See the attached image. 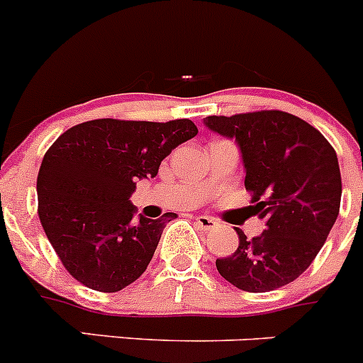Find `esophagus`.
Masks as SVG:
<instances>
[{"label":"esophagus","mask_w":363,"mask_h":363,"mask_svg":"<svg viewBox=\"0 0 363 363\" xmlns=\"http://www.w3.org/2000/svg\"><path fill=\"white\" fill-rule=\"evenodd\" d=\"M195 225H197L201 231H213V229H216L218 222H216L215 218H211V216L199 215L197 218H195Z\"/></svg>","instance_id":"obj_1"}]
</instances>
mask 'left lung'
<instances>
[{"label":"left lung","instance_id":"8db88e82","mask_svg":"<svg viewBox=\"0 0 363 363\" xmlns=\"http://www.w3.org/2000/svg\"><path fill=\"white\" fill-rule=\"evenodd\" d=\"M209 130L238 143L254 215L267 220L259 236L238 233V249L216 259L223 279L245 292L292 283L323 249L342 197L337 152L315 127L283 111L208 116Z\"/></svg>","mask_w":363,"mask_h":363}]
</instances>
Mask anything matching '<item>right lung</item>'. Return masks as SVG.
<instances>
[{
  "mask_svg": "<svg viewBox=\"0 0 363 363\" xmlns=\"http://www.w3.org/2000/svg\"><path fill=\"white\" fill-rule=\"evenodd\" d=\"M197 132L191 120L101 118L57 138L37 175V213L74 279L111 294L147 270L166 222L177 215L135 216L128 199L135 182L155 177L162 159Z\"/></svg>",
  "mask_w": 363,
  "mask_h": 363,
  "instance_id": "obj_1",
  "label": "right lung"
}]
</instances>
